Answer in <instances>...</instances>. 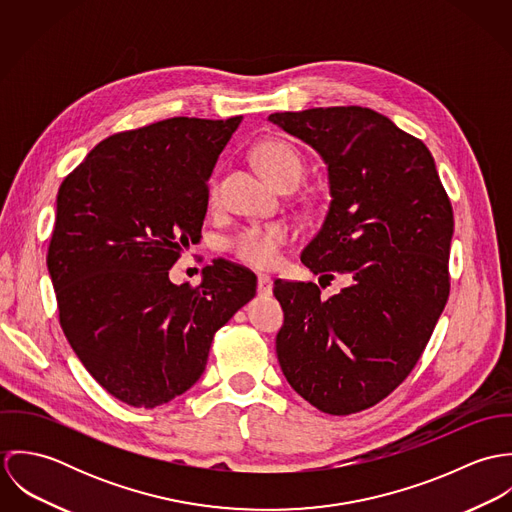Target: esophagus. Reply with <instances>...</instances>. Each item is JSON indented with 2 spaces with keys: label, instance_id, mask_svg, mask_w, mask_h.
I'll return each mask as SVG.
<instances>
[{
  "label": "esophagus",
  "instance_id": "esophagus-1",
  "mask_svg": "<svg viewBox=\"0 0 512 512\" xmlns=\"http://www.w3.org/2000/svg\"><path fill=\"white\" fill-rule=\"evenodd\" d=\"M258 293L260 295H270L272 293V280H270V276H266V274L258 276Z\"/></svg>",
  "mask_w": 512,
  "mask_h": 512
}]
</instances>
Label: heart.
<instances>
[{
    "instance_id": "obj_1",
    "label": "heart",
    "mask_w": 512,
    "mask_h": 512,
    "mask_svg": "<svg viewBox=\"0 0 512 512\" xmlns=\"http://www.w3.org/2000/svg\"><path fill=\"white\" fill-rule=\"evenodd\" d=\"M254 159L260 171L276 185H297L303 175V159L295 147L270 140L254 149ZM219 197L217 177L209 183V199L215 203ZM290 226L284 222L270 224H252L240 228L234 236L228 238V250L244 264L254 268H272L280 262L282 248L290 240Z\"/></svg>"
}]
</instances>
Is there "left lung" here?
Here are the masks:
<instances>
[{
	"label": "left lung",
	"mask_w": 512,
	"mask_h": 512,
	"mask_svg": "<svg viewBox=\"0 0 512 512\" xmlns=\"http://www.w3.org/2000/svg\"><path fill=\"white\" fill-rule=\"evenodd\" d=\"M268 120L313 147L329 173V211L301 262L321 278H351L329 299L313 282H274L278 361L311 406L349 416L402 384L434 333L449 295L451 203L430 149L370 108Z\"/></svg>",
	"instance_id": "8db88e82"
}]
</instances>
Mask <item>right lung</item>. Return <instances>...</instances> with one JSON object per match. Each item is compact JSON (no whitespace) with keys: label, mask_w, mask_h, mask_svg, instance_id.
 Returning <instances> with one entry per match:
<instances>
[{"label":"right lung","mask_w":512,"mask_h":512,"mask_svg":"<svg viewBox=\"0 0 512 512\" xmlns=\"http://www.w3.org/2000/svg\"><path fill=\"white\" fill-rule=\"evenodd\" d=\"M242 116L169 118L102 140L63 181L47 268L76 357L114 398L155 408L205 372L220 327L256 293L228 260L197 288L171 266L201 240L207 181Z\"/></svg>","instance_id":"add662e5"}]
</instances>
